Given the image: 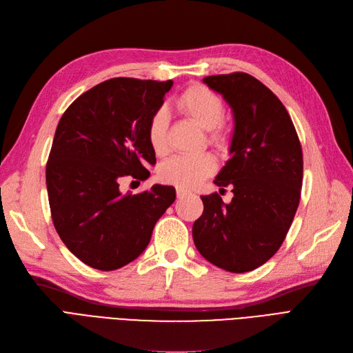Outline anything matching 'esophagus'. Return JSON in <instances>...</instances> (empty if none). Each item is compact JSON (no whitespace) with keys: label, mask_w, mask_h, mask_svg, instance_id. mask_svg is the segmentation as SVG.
Returning <instances> with one entry per match:
<instances>
[{"label":"esophagus","mask_w":353,"mask_h":353,"mask_svg":"<svg viewBox=\"0 0 353 353\" xmlns=\"http://www.w3.org/2000/svg\"><path fill=\"white\" fill-rule=\"evenodd\" d=\"M187 195H190V191H187L184 188H176V196H178V199H185Z\"/></svg>","instance_id":"esophagus-1"}]
</instances>
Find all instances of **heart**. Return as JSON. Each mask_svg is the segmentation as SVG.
Listing matches in <instances>:
<instances>
[{
  "mask_svg": "<svg viewBox=\"0 0 353 353\" xmlns=\"http://www.w3.org/2000/svg\"><path fill=\"white\" fill-rule=\"evenodd\" d=\"M178 108L194 120L196 124L208 130V140L211 145L224 148L229 142V130L221 123L224 116V104L221 98L203 85L190 87L182 92L176 100ZM148 140L152 150L162 157L168 150V112L159 108L153 112L148 124ZM216 171V161L210 153L178 154L166 161L159 175L168 184H174L181 188H191L204 178Z\"/></svg>",
  "mask_w": 353,
  "mask_h": 353,
  "instance_id": "heart-1",
  "label": "heart"
}]
</instances>
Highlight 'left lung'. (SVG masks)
<instances>
[{"label": "left lung", "mask_w": 353, "mask_h": 353, "mask_svg": "<svg viewBox=\"0 0 353 353\" xmlns=\"http://www.w3.org/2000/svg\"><path fill=\"white\" fill-rule=\"evenodd\" d=\"M233 111L230 159L214 179L232 185L224 204L203 195L204 211L192 225L195 248L213 265L241 274L271 259L283 245L297 211L303 184V150L291 117L278 97L245 72L205 77Z\"/></svg>", "instance_id": "1"}]
</instances>
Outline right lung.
I'll list each match as a JSON object with an SVG mask.
<instances>
[{
    "label": "right lung",
    "mask_w": 353,
    "mask_h": 353,
    "mask_svg": "<svg viewBox=\"0 0 353 353\" xmlns=\"http://www.w3.org/2000/svg\"><path fill=\"white\" fill-rule=\"evenodd\" d=\"M172 81L112 78L79 95L59 120L46 165L54 229L91 268L114 271L134 261L175 201V188L121 194L120 179L149 178L157 163L148 124Z\"/></svg>",
    "instance_id": "1"
}]
</instances>
